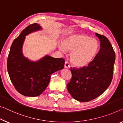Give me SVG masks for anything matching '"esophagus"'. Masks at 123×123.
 Wrapping results in <instances>:
<instances>
[{
    "mask_svg": "<svg viewBox=\"0 0 123 123\" xmlns=\"http://www.w3.org/2000/svg\"><path fill=\"white\" fill-rule=\"evenodd\" d=\"M64 67H65V68H67V69H69V68H70V64H69V63H68V62H65V64H64Z\"/></svg>",
    "mask_w": 123,
    "mask_h": 123,
    "instance_id": "obj_1",
    "label": "esophagus"
}]
</instances>
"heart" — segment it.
I'll return each instance as SVG.
<instances>
[{"label": "heart", "mask_w": 123, "mask_h": 123, "mask_svg": "<svg viewBox=\"0 0 123 123\" xmlns=\"http://www.w3.org/2000/svg\"><path fill=\"white\" fill-rule=\"evenodd\" d=\"M59 49L63 52L67 50L71 52V63L77 67H84L88 65L97 54L99 43L97 39L80 34L71 35L65 39L64 44L60 43Z\"/></svg>", "instance_id": "heart-1"}]
</instances>
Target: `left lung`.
Instances as JSON below:
<instances>
[{
    "label": "left lung",
    "instance_id": "1",
    "mask_svg": "<svg viewBox=\"0 0 123 123\" xmlns=\"http://www.w3.org/2000/svg\"><path fill=\"white\" fill-rule=\"evenodd\" d=\"M100 41V49L87 66L71 68L72 77L67 89L73 98L86 102L102 94L112 82L116 54L106 37L96 33Z\"/></svg>",
    "mask_w": 123,
    "mask_h": 123
}]
</instances>
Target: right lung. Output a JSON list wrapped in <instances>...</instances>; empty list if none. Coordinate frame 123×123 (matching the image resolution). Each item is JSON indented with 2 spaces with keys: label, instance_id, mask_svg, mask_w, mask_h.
<instances>
[{
  "label": "right lung",
  "instance_id": "1",
  "mask_svg": "<svg viewBox=\"0 0 123 123\" xmlns=\"http://www.w3.org/2000/svg\"><path fill=\"white\" fill-rule=\"evenodd\" d=\"M42 27L33 24L26 27L14 39L7 60V69L10 80L20 94L36 97L42 94L48 86L53 73L63 69L65 60L47 55L37 62L31 61L22 53L26 36L39 31Z\"/></svg>",
  "mask_w": 123,
  "mask_h": 123
}]
</instances>
